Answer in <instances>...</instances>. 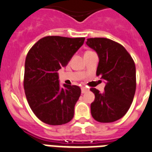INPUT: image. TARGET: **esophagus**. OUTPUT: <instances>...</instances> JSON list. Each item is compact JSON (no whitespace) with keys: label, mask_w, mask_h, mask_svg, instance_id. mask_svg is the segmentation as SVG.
<instances>
[{"label":"esophagus","mask_w":152,"mask_h":152,"mask_svg":"<svg viewBox=\"0 0 152 152\" xmlns=\"http://www.w3.org/2000/svg\"><path fill=\"white\" fill-rule=\"evenodd\" d=\"M89 90L87 88H86V87H83L82 88H81V92H82V94H85V93H87V91H88Z\"/></svg>","instance_id":"esophagus-1"}]
</instances>
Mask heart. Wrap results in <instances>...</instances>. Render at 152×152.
I'll return each instance as SVG.
<instances>
[{
	"instance_id": "b5f03b06",
	"label": "heart",
	"mask_w": 152,
	"mask_h": 152,
	"mask_svg": "<svg viewBox=\"0 0 152 152\" xmlns=\"http://www.w3.org/2000/svg\"><path fill=\"white\" fill-rule=\"evenodd\" d=\"M87 52H89V51H87Z\"/></svg>"
}]
</instances>
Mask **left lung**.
<instances>
[{
    "instance_id": "1",
    "label": "left lung",
    "mask_w": 152,
    "mask_h": 152,
    "mask_svg": "<svg viewBox=\"0 0 152 152\" xmlns=\"http://www.w3.org/2000/svg\"><path fill=\"white\" fill-rule=\"evenodd\" d=\"M86 44L99 57L97 76L106 81L104 91L91 88L95 99L91 115L100 123H112L129 110L136 91V67L125 48L107 38H88Z\"/></svg>"
}]
</instances>
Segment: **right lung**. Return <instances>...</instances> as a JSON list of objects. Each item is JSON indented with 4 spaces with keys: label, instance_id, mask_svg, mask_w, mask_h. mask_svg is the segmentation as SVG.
Here are the masks:
<instances>
[{
    "label": "right lung",
    "instance_id": "1",
    "mask_svg": "<svg viewBox=\"0 0 152 152\" xmlns=\"http://www.w3.org/2000/svg\"><path fill=\"white\" fill-rule=\"evenodd\" d=\"M84 40L48 36L38 40L27 54L25 94L33 112L44 123L62 125L73 118L81 90L76 85L60 87L58 71L67 65Z\"/></svg>",
    "mask_w": 152,
    "mask_h": 152
}]
</instances>
